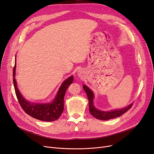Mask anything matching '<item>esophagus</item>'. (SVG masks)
<instances>
[{"instance_id": "esophagus-1", "label": "esophagus", "mask_w": 154, "mask_h": 154, "mask_svg": "<svg viewBox=\"0 0 154 154\" xmlns=\"http://www.w3.org/2000/svg\"><path fill=\"white\" fill-rule=\"evenodd\" d=\"M78 74H79V76H82V74H83V72H82V70H79V72H78Z\"/></svg>"}]
</instances>
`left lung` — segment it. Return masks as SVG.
<instances>
[{
  "mask_svg": "<svg viewBox=\"0 0 154 154\" xmlns=\"http://www.w3.org/2000/svg\"><path fill=\"white\" fill-rule=\"evenodd\" d=\"M83 88L84 91H85L87 97L88 99V105H89V111L91 112V114L92 116H94L95 118L102 120H109L114 119L116 117H118L124 114V113L127 112L129 109H130L133 104L131 103V105H129L127 107H125L122 109H119V110H112L110 112H103V111H100L97 109H96L95 107L94 106L93 104V99H94V94L93 92L88 88L86 85H83Z\"/></svg>",
  "mask_w": 154,
  "mask_h": 154,
  "instance_id": "1",
  "label": "left lung"
}]
</instances>
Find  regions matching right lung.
<instances>
[{"label": "right lung", "instance_id": "1", "mask_svg": "<svg viewBox=\"0 0 154 154\" xmlns=\"http://www.w3.org/2000/svg\"><path fill=\"white\" fill-rule=\"evenodd\" d=\"M15 63L13 70V82L15 92L22 109L27 114L36 119L49 122L57 120L63 110V99L69 86L72 83L73 76L69 77L62 83L55 100L51 103H31L27 102L20 94L15 79Z\"/></svg>", "mask_w": 154, "mask_h": 154}]
</instances>
